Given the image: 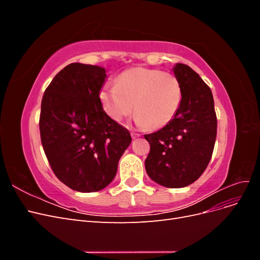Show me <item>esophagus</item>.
I'll return each instance as SVG.
<instances>
[{
  "mask_svg": "<svg viewBox=\"0 0 260 260\" xmlns=\"http://www.w3.org/2000/svg\"><path fill=\"white\" fill-rule=\"evenodd\" d=\"M141 135L140 133H137V132H135V131H132L131 132V137H132V139H137V138H139Z\"/></svg>",
  "mask_w": 260,
  "mask_h": 260,
  "instance_id": "34e87169",
  "label": "esophagus"
}]
</instances>
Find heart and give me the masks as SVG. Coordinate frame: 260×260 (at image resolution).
<instances>
[{"label": "heart", "mask_w": 260, "mask_h": 260, "mask_svg": "<svg viewBox=\"0 0 260 260\" xmlns=\"http://www.w3.org/2000/svg\"><path fill=\"white\" fill-rule=\"evenodd\" d=\"M100 99L105 113L115 121L128 117L135 104L137 123L154 130L176 117L182 102V88L174 74L135 67L118 76L115 85L104 86Z\"/></svg>", "instance_id": "b5f03b06"}]
</instances>
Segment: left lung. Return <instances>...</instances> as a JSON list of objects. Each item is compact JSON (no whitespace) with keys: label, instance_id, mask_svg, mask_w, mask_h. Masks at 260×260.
<instances>
[{"label":"left lung","instance_id":"1","mask_svg":"<svg viewBox=\"0 0 260 260\" xmlns=\"http://www.w3.org/2000/svg\"><path fill=\"white\" fill-rule=\"evenodd\" d=\"M182 88L176 117L144 138L149 143L147 175L166 187H184L198 180L210 161L217 136V116L209 86L184 64L174 67Z\"/></svg>","mask_w":260,"mask_h":260}]
</instances>
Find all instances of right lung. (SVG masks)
<instances>
[{
	"mask_svg": "<svg viewBox=\"0 0 260 260\" xmlns=\"http://www.w3.org/2000/svg\"><path fill=\"white\" fill-rule=\"evenodd\" d=\"M106 70L73 62L54 77L41 103V142L59 181L78 192H96L116 176L130 132L103 109Z\"/></svg>",
	"mask_w": 260,
	"mask_h": 260,
	"instance_id": "right-lung-1",
	"label": "right lung"
}]
</instances>
